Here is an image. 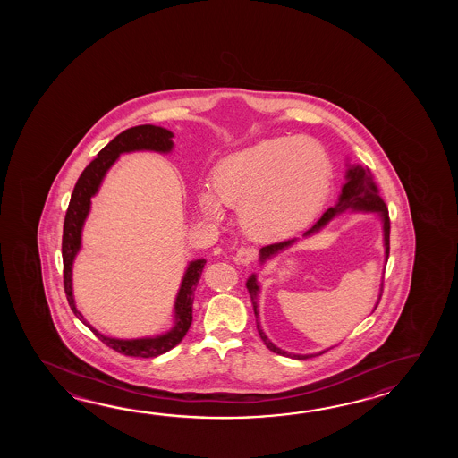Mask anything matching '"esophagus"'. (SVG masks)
Here are the masks:
<instances>
[{
    "label": "esophagus",
    "instance_id": "34e87169",
    "mask_svg": "<svg viewBox=\"0 0 458 458\" xmlns=\"http://www.w3.org/2000/svg\"><path fill=\"white\" fill-rule=\"evenodd\" d=\"M257 257V250L253 247H241L235 253V262L241 265H250Z\"/></svg>",
    "mask_w": 458,
    "mask_h": 458
}]
</instances>
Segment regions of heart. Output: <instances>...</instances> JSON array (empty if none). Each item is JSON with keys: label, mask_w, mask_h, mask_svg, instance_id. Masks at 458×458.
<instances>
[{"label": "heart", "mask_w": 458, "mask_h": 458, "mask_svg": "<svg viewBox=\"0 0 458 458\" xmlns=\"http://www.w3.org/2000/svg\"><path fill=\"white\" fill-rule=\"evenodd\" d=\"M332 185L331 158L311 137L265 139L225 158L213 190H199L206 216L219 219L223 205L241 211L243 231L257 241L288 239L311 225Z\"/></svg>", "instance_id": "heart-1"}]
</instances>
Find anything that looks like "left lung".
<instances>
[{"instance_id":"1","label":"left lung","mask_w":458,"mask_h":458,"mask_svg":"<svg viewBox=\"0 0 458 458\" xmlns=\"http://www.w3.org/2000/svg\"><path fill=\"white\" fill-rule=\"evenodd\" d=\"M345 185L342 186V193L339 196V201L335 205L329 208L324 215L321 216V219L312 225L311 229L304 235H311V233L321 231L324 225H327L331 221L332 217L345 213L347 209L352 211H370V213H377L380 216L381 223H383V241H385V260L388 262L389 257V216L388 208L385 205L383 198L380 196L378 191V186L373 182V176H371L370 170L369 168H361L360 165L349 166L347 170V175H345ZM296 242V239L292 241H283V242L270 243V245H265L260 249V263H265L268 259H272L273 255H276L278 252H282L283 249H288L290 245ZM249 294L252 298L253 301V312L255 316L259 318V311H257V293H259V283H257V276L252 275L247 283H245ZM381 292H383V280H381L380 296H378V301L375 304V310L378 306V302L381 300ZM373 310V311H375ZM257 331L260 334V339L263 344L270 349V351L283 355V357H292V359H298V360H304V359H311L316 355H322L324 352L319 353H311V355H298V353H290V352L282 351L278 349L275 344H273L265 332L260 327V322L257 321Z\"/></svg>"}]
</instances>
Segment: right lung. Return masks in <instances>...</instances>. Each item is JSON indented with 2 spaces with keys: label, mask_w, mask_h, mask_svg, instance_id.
I'll return each instance as SVG.
<instances>
[{
  "label": "right lung",
  "mask_w": 458,
  "mask_h": 458,
  "mask_svg": "<svg viewBox=\"0 0 458 458\" xmlns=\"http://www.w3.org/2000/svg\"><path fill=\"white\" fill-rule=\"evenodd\" d=\"M174 134L164 127L144 124L131 127L119 136L114 137L105 148L99 150L97 158L89 162V165L81 172L77 185L70 198L69 209L64 221V235H62V259H64V288L67 294V301L73 314L80 321L88 326V329L97 335L99 341L106 344L109 349H114L127 357H142L150 359L172 351L185 337L186 332L193 321V300L198 282L205 268V259H198L188 265L185 276L180 284L175 300V324L170 331L156 337L144 339H111L106 337L85 321L81 312L78 311L72 290V267L81 247V229L89 213L91 198L97 195L103 178L107 170L116 162L121 154L134 150H154L160 154H168L174 148Z\"/></svg>",
  "instance_id": "add662e5"
}]
</instances>
